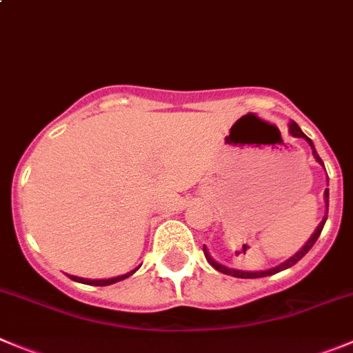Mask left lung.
<instances>
[{"label":"left lung","instance_id":"8db88e82","mask_svg":"<svg viewBox=\"0 0 353 353\" xmlns=\"http://www.w3.org/2000/svg\"><path fill=\"white\" fill-rule=\"evenodd\" d=\"M289 132H291V134H292V136H294V137H303V139H305L306 143L310 144V148H312V153H314V158H315V160L319 161V163H321L322 167H324V161L321 160V157H319V154H317V151H315V146H314V143H312V139H310V137H306L305 134H303V132H301V128L298 127V123H294V121H291V123H289ZM324 202H325V216H324V219H322V221L319 223V226H317V228H315L314 235H312L310 239H308V242H306L305 245H303L301 249H299V251L296 252L294 256H291V258H289L288 261L281 263V265H279V266H275V268L263 270V272H243V270H233V268H228V266L221 265V263L214 261V259H212V256L209 254V251H207V247H205V245H203V254H205L207 261H209V265L212 266V268H216L217 272L225 273V275H233V276H236V279H259V276H268V275H275V273L282 272V270H288V268H291L292 265H296V263H298L299 259H301L303 256L306 254V252L310 251L312 247H314V243L317 242V239H319V236H321V232H322V228H324V225H325V219H327V207H329V190H327V188H325V192H324Z\"/></svg>","mask_w":353,"mask_h":353}]
</instances>
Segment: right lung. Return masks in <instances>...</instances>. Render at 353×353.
<instances>
[{"instance_id":"add662e5","label":"right lung","mask_w":353,"mask_h":353,"mask_svg":"<svg viewBox=\"0 0 353 353\" xmlns=\"http://www.w3.org/2000/svg\"><path fill=\"white\" fill-rule=\"evenodd\" d=\"M137 268H139V266H137ZM136 270H132V272L125 273V275L113 276V279H101V281H90V279H81V276H74V275H68V276H69V279H71V281L80 282V284H87V285H111V284H117V282H120V281H125V279H127V276H130L132 273H136Z\"/></svg>"}]
</instances>
